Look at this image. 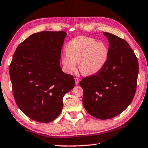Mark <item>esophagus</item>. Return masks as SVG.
<instances>
[{"mask_svg": "<svg viewBox=\"0 0 148 148\" xmlns=\"http://www.w3.org/2000/svg\"><path fill=\"white\" fill-rule=\"evenodd\" d=\"M79 82V79L78 77H76V78H75V83H76V85H78Z\"/></svg>", "mask_w": 148, "mask_h": 148, "instance_id": "esophagus-1", "label": "esophagus"}]
</instances>
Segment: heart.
Here are the masks:
<instances>
[{
	"instance_id": "obj_1",
	"label": "heart",
	"mask_w": 148,
	"mask_h": 148,
	"mask_svg": "<svg viewBox=\"0 0 148 148\" xmlns=\"http://www.w3.org/2000/svg\"><path fill=\"white\" fill-rule=\"evenodd\" d=\"M66 54L62 56L64 71L72 74L78 62L80 72L86 76L97 74L107 61L108 51L102 42L87 36H78L72 40L66 46Z\"/></svg>"
}]
</instances>
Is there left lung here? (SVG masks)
<instances>
[{
	"label": "left lung",
	"mask_w": 148,
	"mask_h": 148,
	"mask_svg": "<svg viewBox=\"0 0 148 148\" xmlns=\"http://www.w3.org/2000/svg\"><path fill=\"white\" fill-rule=\"evenodd\" d=\"M109 42L107 61L97 74L82 78L83 104L95 118L118 116L131 103L136 92L138 61L126 40L103 32Z\"/></svg>",
	"instance_id": "8db88e82"
}]
</instances>
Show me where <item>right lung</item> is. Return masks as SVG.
I'll return each mask as SVG.
<instances>
[{
    "instance_id": "right-lung-1",
    "label": "right lung",
    "mask_w": 148,
    "mask_h": 148,
    "mask_svg": "<svg viewBox=\"0 0 148 148\" xmlns=\"http://www.w3.org/2000/svg\"><path fill=\"white\" fill-rule=\"evenodd\" d=\"M66 33L42 31L22 42L14 54L9 72L19 108L40 123L53 121L61 113L62 99L73 89V76L62 71L60 59Z\"/></svg>"
}]
</instances>
